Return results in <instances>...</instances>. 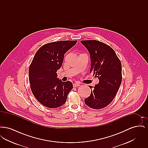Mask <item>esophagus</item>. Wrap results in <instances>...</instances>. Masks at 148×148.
Here are the masks:
<instances>
[{"label":"esophagus","mask_w":148,"mask_h":148,"mask_svg":"<svg viewBox=\"0 0 148 148\" xmlns=\"http://www.w3.org/2000/svg\"><path fill=\"white\" fill-rule=\"evenodd\" d=\"M79 85H80V84H79L78 83H74V84H73L74 87H77V86H79Z\"/></svg>","instance_id":"obj_1"}]
</instances>
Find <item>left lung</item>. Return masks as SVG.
I'll list each match as a JSON object with an SVG mask.
<instances>
[{
  "instance_id": "obj_1",
  "label": "left lung",
  "mask_w": 148,
  "mask_h": 148,
  "mask_svg": "<svg viewBox=\"0 0 148 148\" xmlns=\"http://www.w3.org/2000/svg\"><path fill=\"white\" fill-rule=\"evenodd\" d=\"M91 58L90 73L99 79V83L84 100L86 106L100 109L108 106L119 90L122 80L121 63L115 51L108 45L96 40H82Z\"/></svg>"
}]
</instances>
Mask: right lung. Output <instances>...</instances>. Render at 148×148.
<instances>
[{
  "instance_id": "right-lung-1",
  "label": "right lung",
  "mask_w": 148,
  "mask_h": 148,
  "mask_svg": "<svg viewBox=\"0 0 148 148\" xmlns=\"http://www.w3.org/2000/svg\"><path fill=\"white\" fill-rule=\"evenodd\" d=\"M77 40H60L45 44L36 52L29 68L31 90L42 106L56 108L66 101L73 88L72 83L62 82L56 71L63 64L65 53Z\"/></svg>"
}]
</instances>
